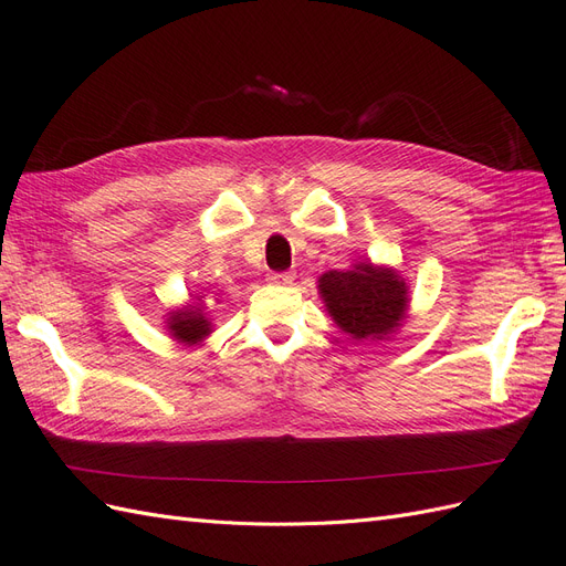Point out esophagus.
<instances>
[{
    "label": "esophagus",
    "instance_id": "esophagus-1",
    "mask_svg": "<svg viewBox=\"0 0 566 566\" xmlns=\"http://www.w3.org/2000/svg\"><path fill=\"white\" fill-rule=\"evenodd\" d=\"M295 281V271H273L269 273V283L273 285H290Z\"/></svg>",
    "mask_w": 566,
    "mask_h": 566
}]
</instances>
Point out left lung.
Returning <instances> with one entry per match:
<instances>
[{"label": "left lung", "instance_id": "obj_1", "mask_svg": "<svg viewBox=\"0 0 566 566\" xmlns=\"http://www.w3.org/2000/svg\"><path fill=\"white\" fill-rule=\"evenodd\" d=\"M318 295L337 328L356 342H382L408 318L410 287L387 264L358 262L318 279Z\"/></svg>", "mask_w": 566, "mask_h": 566}]
</instances>
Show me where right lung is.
Wrapping results in <instances>:
<instances>
[{
    "instance_id": "obj_1",
    "label": "right lung",
    "mask_w": 566,
    "mask_h": 566,
    "mask_svg": "<svg viewBox=\"0 0 566 566\" xmlns=\"http://www.w3.org/2000/svg\"><path fill=\"white\" fill-rule=\"evenodd\" d=\"M205 297L208 295H198L193 297L198 302H186L184 306H177V310L167 312V318H165L167 335L177 339L184 347H202V342L214 333L210 312L208 306H205Z\"/></svg>"
}]
</instances>
